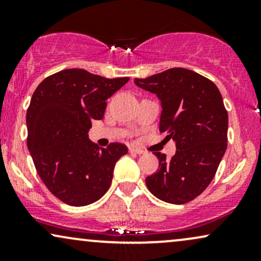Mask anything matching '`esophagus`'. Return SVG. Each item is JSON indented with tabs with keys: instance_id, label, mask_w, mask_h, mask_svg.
I'll return each mask as SVG.
<instances>
[{
	"instance_id": "1",
	"label": "esophagus",
	"mask_w": 261,
	"mask_h": 261,
	"mask_svg": "<svg viewBox=\"0 0 261 261\" xmlns=\"http://www.w3.org/2000/svg\"><path fill=\"white\" fill-rule=\"evenodd\" d=\"M130 152H131V153H135V154H143V153H145V151H142V149L137 148V147H130Z\"/></svg>"
}]
</instances>
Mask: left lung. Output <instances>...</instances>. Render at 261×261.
<instances>
[{
  "label": "left lung",
  "instance_id": "obj_1",
  "mask_svg": "<svg viewBox=\"0 0 261 261\" xmlns=\"http://www.w3.org/2000/svg\"><path fill=\"white\" fill-rule=\"evenodd\" d=\"M135 85L160 98V131L176 147L170 160L154 152L160 167L146 185L162 201H191L208 187L226 152L228 114L222 95L212 81L182 67L135 79Z\"/></svg>",
  "mask_w": 261,
  "mask_h": 261
}]
</instances>
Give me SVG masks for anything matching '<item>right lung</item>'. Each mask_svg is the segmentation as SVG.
<instances>
[{"mask_svg": "<svg viewBox=\"0 0 261 261\" xmlns=\"http://www.w3.org/2000/svg\"><path fill=\"white\" fill-rule=\"evenodd\" d=\"M128 80L68 68L46 77L33 93L27 145L45 187L62 202L89 205L112 184L115 163L127 147L113 142L99 148L88 131L92 120L103 119L108 98Z\"/></svg>", "mask_w": 261, "mask_h": 261, "instance_id": "1", "label": "right lung"}]
</instances>
